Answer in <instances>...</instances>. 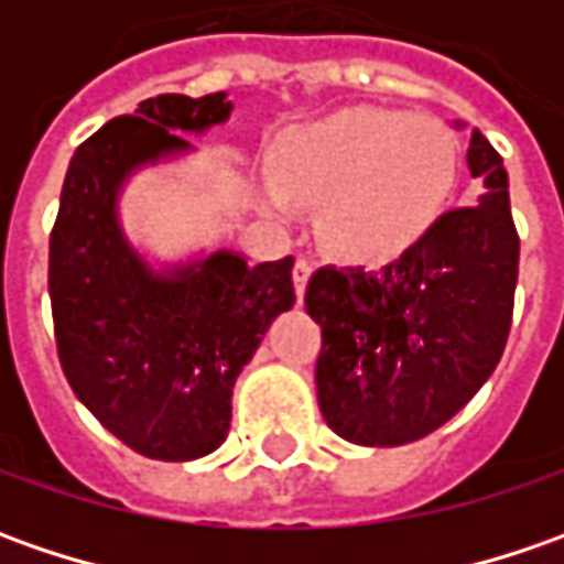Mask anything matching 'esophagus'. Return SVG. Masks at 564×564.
I'll return each mask as SVG.
<instances>
[{"label":"esophagus","instance_id":"1","mask_svg":"<svg viewBox=\"0 0 564 564\" xmlns=\"http://www.w3.org/2000/svg\"><path fill=\"white\" fill-rule=\"evenodd\" d=\"M311 272H314V263H311V260H297V263H294L292 279H294V292H297V301H304L307 282H311Z\"/></svg>","mask_w":564,"mask_h":564}]
</instances>
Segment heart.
I'll use <instances>...</instances> for the list:
<instances>
[{"mask_svg":"<svg viewBox=\"0 0 564 564\" xmlns=\"http://www.w3.org/2000/svg\"><path fill=\"white\" fill-rule=\"evenodd\" d=\"M263 204L319 206V238L348 263H389L443 219L458 182V141L443 121L355 109L289 131L272 153Z\"/></svg>","mask_w":564,"mask_h":564,"instance_id":"obj_1","label":"heart"}]
</instances>
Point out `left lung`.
<instances>
[{
	"label": "left lung",
	"instance_id": "obj_1",
	"mask_svg": "<svg viewBox=\"0 0 564 564\" xmlns=\"http://www.w3.org/2000/svg\"><path fill=\"white\" fill-rule=\"evenodd\" d=\"M465 160L480 182L477 204L445 213L382 270L311 275L304 304L323 329L316 401L348 443L423 440L477 395L506 351L518 282L509 172L477 128Z\"/></svg>",
	"mask_w": 564,
	"mask_h": 564
}]
</instances>
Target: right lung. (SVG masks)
I'll use <instances>...</instances> for the list:
<instances>
[{"instance_id": "obj_1", "label": "right lung", "mask_w": 564, "mask_h": 564, "mask_svg": "<svg viewBox=\"0 0 564 564\" xmlns=\"http://www.w3.org/2000/svg\"><path fill=\"white\" fill-rule=\"evenodd\" d=\"M226 90L143 99L75 150L50 235L58 360L77 401L143 458L194 462L226 443L231 389L272 319L294 307L292 257L238 250L160 260L121 226V197L150 165L178 163L231 116Z\"/></svg>"}]
</instances>
